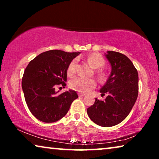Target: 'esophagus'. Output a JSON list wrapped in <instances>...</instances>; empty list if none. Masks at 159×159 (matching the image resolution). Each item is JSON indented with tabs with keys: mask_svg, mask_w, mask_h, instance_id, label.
Instances as JSON below:
<instances>
[{
	"mask_svg": "<svg viewBox=\"0 0 159 159\" xmlns=\"http://www.w3.org/2000/svg\"><path fill=\"white\" fill-rule=\"evenodd\" d=\"M78 95H79V96H84V93H78Z\"/></svg>",
	"mask_w": 159,
	"mask_h": 159,
	"instance_id": "1",
	"label": "esophagus"
}]
</instances>
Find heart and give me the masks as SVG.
Returning <instances> with one entry per match:
<instances>
[{
    "instance_id": "obj_1",
    "label": "heart",
    "mask_w": 159,
    "mask_h": 159,
    "mask_svg": "<svg viewBox=\"0 0 159 159\" xmlns=\"http://www.w3.org/2000/svg\"><path fill=\"white\" fill-rule=\"evenodd\" d=\"M87 61L93 68H101L105 64V60L103 56L98 53H92L87 57ZM77 71V60L73 59L69 64L67 74L69 76H73ZM97 75L100 80H104L106 78V74L103 70H98ZM96 81L93 78H84L82 77H76L71 80L70 85L74 90L82 93H87L96 86Z\"/></svg>"
}]
</instances>
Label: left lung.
I'll list each match as a JSON object with an SVG mask.
<instances>
[{"label":"left lung","instance_id":"1","mask_svg":"<svg viewBox=\"0 0 159 159\" xmlns=\"http://www.w3.org/2000/svg\"><path fill=\"white\" fill-rule=\"evenodd\" d=\"M111 72L100 92L107 95L104 101L95 99L87 109L88 116L101 127H112L121 122L131 111L138 95V73L132 62L124 54L108 51Z\"/></svg>","mask_w":159,"mask_h":159}]
</instances>
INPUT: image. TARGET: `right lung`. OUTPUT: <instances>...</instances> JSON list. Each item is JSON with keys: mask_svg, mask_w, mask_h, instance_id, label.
Segmentation results:
<instances>
[{"mask_svg": "<svg viewBox=\"0 0 159 159\" xmlns=\"http://www.w3.org/2000/svg\"><path fill=\"white\" fill-rule=\"evenodd\" d=\"M80 53L51 50L36 56L26 67L21 81L25 101L32 114L40 121L51 123L59 120L78 98L74 90L57 95L55 88L66 85L69 64Z\"/></svg>", "mask_w": 159, "mask_h": 159, "instance_id": "obj_1", "label": "right lung"}]
</instances>
